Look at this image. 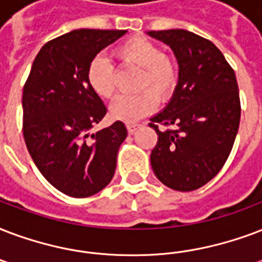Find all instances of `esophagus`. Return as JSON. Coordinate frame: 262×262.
I'll return each mask as SVG.
<instances>
[{"label": "esophagus", "instance_id": "34e87169", "mask_svg": "<svg viewBox=\"0 0 262 262\" xmlns=\"http://www.w3.org/2000/svg\"><path fill=\"white\" fill-rule=\"evenodd\" d=\"M126 129L129 135H133V133L139 129V125H137V123H127Z\"/></svg>", "mask_w": 262, "mask_h": 262}]
</instances>
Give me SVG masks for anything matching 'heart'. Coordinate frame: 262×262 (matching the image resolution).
Wrapping results in <instances>:
<instances>
[{
    "label": "heart",
    "mask_w": 262,
    "mask_h": 262,
    "mask_svg": "<svg viewBox=\"0 0 262 262\" xmlns=\"http://www.w3.org/2000/svg\"><path fill=\"white\" fill-rule=\"evenodd\" d=\"M114 56L122 67H136V95H122L110 108L114 119L136 122L157 108L158 99H170L179 81L173 57L163 53L157 43L145 37H133L114 49ZM88 83L96 95L113 99L117 91V71L113 61L103 55L96 56L88 67Z\"/></svg>",
    "instance_id": "b5f03b06"
}]
</instances>
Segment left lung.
Wrapping results in <instances>:
<instances>
[{"mask_svg":"<svg viewBox=\"0 0 262 262\" xmlns=\"http://www.w3.org/2000/svg\"><path fill=\"white\" fill-rule=\"evenodd\" d=\"M148 35L173 49L180 67L170 103L148 123L158 135L151 166L166 187L188 192L209 183L231 154L241 122L236 77L206 38L181 29Z\"/></svg>","mask_w":262,"mask_h":262,"instance_id":"1","label":"left lung"}]
</instances>
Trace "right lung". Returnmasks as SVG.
<instances>
[{"instance_id":"add662e5","label":"right lung","mask_w":262,"mask_h":262,"mask_svg":"<svg viewBox=\"0 0 262 262\" xmlns=\"http://www.w3.org/2000/svg\"><path fill=\"white\" fill-rule=\"evenodd\" d=\"M126 30L79 29L41 48L23 88V136L41 174L60 192L86 198L113 180L126 127L89 136L107 108L88 83V67Z\"/></svg>"}]
</instances>
